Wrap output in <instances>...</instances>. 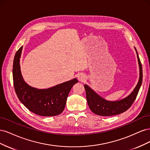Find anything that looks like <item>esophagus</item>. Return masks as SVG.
I'll list each match as a JSON object with an SVG mask.
<instances>
[{
    "instance_id": "obj_1",
    "label": "esophagus",
    "mask_w": 150,
    "mask_h": 150,
    "mask_svg": "<svg viewBox=\"0 0 150 150\" xmlns=\"http://www.w3.org/2000/svg\"><path fill=\"white\" fill-rule=\"evenodd\" d=\"M78 79L80 81V82H84L86 79V76L84 74L80 73L78 75Z\"/></svg>"
}]
</instances>
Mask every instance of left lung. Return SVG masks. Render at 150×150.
Returning a JSON list of instances; mask_svg holds the SVG:
<instances>
[{
	"instance_id": "1",
	"label": "left lung",
	"mask_w": 150,
	"mask_h": 150,
	"mask_svg": "<svg viewBox=\"0 0 150 150\" xmlns=\"http://www.w3.org/2000/svg\"><path fill=\"white\" fill-rule=\"evenodd\" d=\"M137 54V58L139 67V79L138 83L128 97L122 99L120 101H109L101 98L96 92L91 88L88 85L85 84L84 88L86 90V99L88 106L90 110L94 114L103 116H110L117 115L122 113L128 110L131 106L134 100L137 98L138 93L139 92L141 85L142 84L143 80V71L142 66L138 54L137 49L134 47Z\"/></svg>"
}]
</instances>
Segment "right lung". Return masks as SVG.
Returning <instances> with one entry per match:
<instances>
[{
    "mask_svg": "<svg viewBox=\"0 0 150 150\" xmlns=\"http://www.w3.org/2000/svg\"><path fill=\"white\" fill-rule=\"evenodd\" d=\"M22 46L16 53L13 62V81L17 96L29 111L42 116H54L64 110L66 100L72 86L78 83L74 78L46 89L31 87L22 78L20 57Z\"/></svg>",
    "mask_w": 150,
    "mask_h": 150,
    "instance_id": "right-lung-1",
    "label": "right lung"
}]
</instances>
